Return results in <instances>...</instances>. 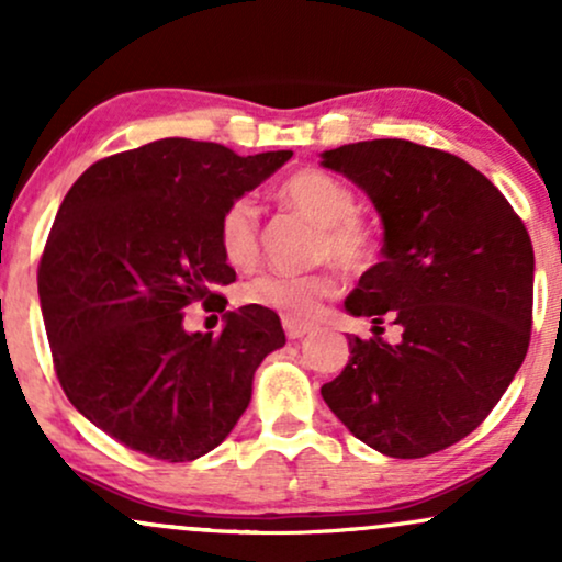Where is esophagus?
I'll list each match as a JSON object with an SVG mask.
<instances>
[{
  "mask_svg": "<svg viewBox=\"0 0 562 562\" xmlns=\"http://www.w3.org/2000/svg\"><path fill=\"white\" fill-rule=\"evenodd\" d=\"M282 327H285V335L290 340H299L306 333H312V325H306V322H299V319H290V317L282 319Z\"/></svg>",
  "mask_w": 562,
  "mask_h": 562,
  "instance_id": "34e87169",
  "label": "esophagus"
}]
</instances>
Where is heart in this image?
Listing matches in <instances>:
<instances>
[{
  "instance_id": "heart-1",
  "label": "heart",
  "mask_w": 562,
  "mask_h": 562,
  "mask_svg": "<svg viewBox=\"0 0 562 562\" xmlns=\"http://www.w3.org/2000/svg\"><path fill=\"white\" fill-rule=\"evenodd\" d=\"M282 209L293 211L317 227L314 259L338 263L344 272H362L378 254L375 232L359 218L357 192L344 179L322 169L290 173L277 190ZM218 248L232 269H248L261 250L259 205L250 198L229 200L218 216ZM340 290L333 269L314 274H261L240 288V301L290 319H312L322 301Z\"/></svg>"
}]
</instances>
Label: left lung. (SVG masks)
<instances>
[{
	"mask_svg": "<svg viewBox=\"0 0 562 562\" xmlns=\"http://www.w3.org/2000/svg\"><path fill=\"white\" fill-rule=\"evenodd\" d=\"M322 166L370 195L383 261L367 269L346 312L375 338L322 398L367 447L417 460L473 434L513 383L531 340V237L496 187L451 153L370 139L322 153ZM383 318L403 327L396 347Z\"/></svg>",
	"mask_w": 562,
	"mask_h": 562,
	"instance_id": "left-lung-1",
	"label": "left lung"
}]
</instances>
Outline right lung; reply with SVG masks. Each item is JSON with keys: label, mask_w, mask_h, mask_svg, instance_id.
<instances>
[{"label": "right lung", "mask_w": 562, "mask_h": 562, "mask_svg": "<svg viewBox=\"0 0 562 562\" xmlns=\"http://www.w3.org/2000/svg\"><path fill=\"white\" fill-rule=\"evenodd\" d=\"M290 150L237 156L216 142L156 139L89 166L38 261V301L70 404L124 447L166 462L209 454L250 404L254 372L285 346L280 317L243 306L224 330L187 333L190 303L235 282L218 216Z\"/></svg>", "instance_id": "right-lung-1"}]
</instances>
